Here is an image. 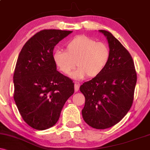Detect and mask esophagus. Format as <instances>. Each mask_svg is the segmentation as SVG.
<instances>
[{"instance_id":"obj_1","label":"esophagus","mask_w":150,"mask_h":150,"mask_svg":"<svg viewBox=\"0 0 150 150\" xmlns=\"http://www.w3.org/2000/svg\"><path fill=\"white\" fill-rule=\"evenodd\" d=\"M80 84H77V83H75V92H76L77 91L79 90V89H80Z\"/></svg>"}]
</instances>
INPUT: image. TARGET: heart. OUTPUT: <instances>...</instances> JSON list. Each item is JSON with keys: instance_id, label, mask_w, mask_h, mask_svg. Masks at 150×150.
<instances>
[{"instance_id": "1", "label": "heart", "mask_w": 150, "mask_h": 150, "mask_svg": "<svg viewBox=\"0 0 150 150\" xmlns=\"http://www.w3.org/2000/svg\"><path fill=\"white\" fill-rule=\"evenodd\" d=\"M65 51L58 50L53 52V63L61 73L68 75L75 68L76 62L78 68L72 75L75 80L98 76L109 61L108 46L88 36H77L65 44Z\"/></svg>"}]
</instances>
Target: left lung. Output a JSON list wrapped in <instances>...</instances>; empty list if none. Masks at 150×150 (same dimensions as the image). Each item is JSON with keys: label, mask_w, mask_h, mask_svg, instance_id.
<instances>
[{"label": "left lung", "mask_w": 150, "mask_h": 150, "mask_svg": "<svg viewBox=\"0 0 150 150\" xmlns=\"http://www.w3.org/2000/svg\"><path fill=\"white\" fill-rule=\"evenodd\" d=\"M108 40L110 58L101 74L80 86L85 97L82 117L96 129L112 127L122 120L134 99L137 73L133 60L119 41L106 30H99Z\"/></svg>", "instance_id": "8db88e82"}]
</instances>
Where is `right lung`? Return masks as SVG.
Masks as SVG:
<instances>
[{
	"label": "right lung",
	"mask_w": 150,
	"mask_h": 150,
	"mask_svg": "<svg viewBox=\"0 0 150 150\" xmlns=\"http://www.w3.org/2000/svg\"><path fill=\"white\" fill-rule=\"evenodd\" d=\"M72 31L44 30L25 43L17 61L14 100L30 127L43 130L57 123L65 103L74 93V83L60 73L53 61L54 46Z\"/></svg>",
	"instance_id": "obj_1"
}]
</instances>
